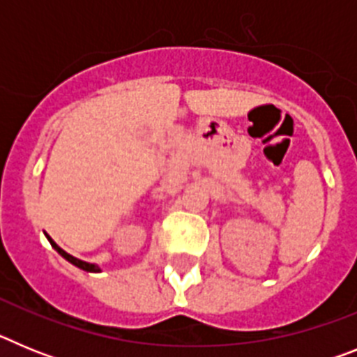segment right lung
<instances>
[{
	"label": "right lung",
	"mask_w": 357,
	"mask_h": 357,
	"mask_svg": "<svg viewBox=\"0 0 357 357\" xmlns=\"http://www.w3.org/2000/svg\"><path fill=\"white\" fill-rule=\"evenodd\" d=\"M48 241L52 243V247L55 248V250L59 252V254H61L66 261H69V263H71V264H75V266H78V268H80V270H85V272H94V273H96V272H102V270H100V266H98V264L85 263V261L77 259V257H73V255L68 254V252H66V250H62V248L59 247V245H56V243L53 241V239L50 238V236H48Z\"/></svg>",
	"instance_id": "add662e5"
}]
</instances>
